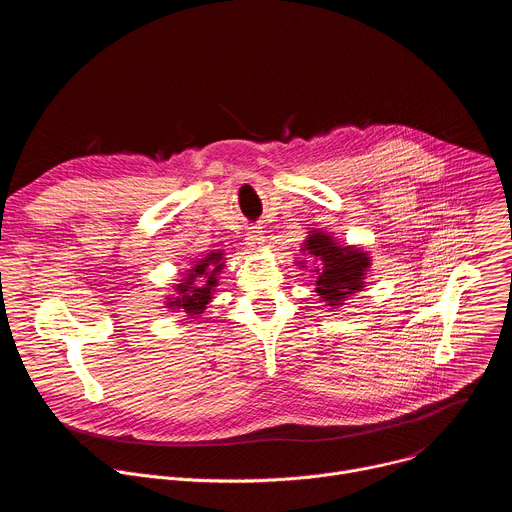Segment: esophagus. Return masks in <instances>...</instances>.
Wrapping results in <instances>:
<instances>
[{"instance_id": "esophagus-1", "label": "esophagus", "mask_w": 512, "mask_h": 512, "mask_svg": "<svg viewBox=\"0 0 512 512\" xmlns=\"http://www.w3.org/2000/svg\"><path fill=\"white\" fill-rule=\"evenodd\" d=\"M245 241H247V245H249L251 249H261V247L265 245V235H263V231H259L257 227H251V229L247 231V235H245Z\"/></svg>"}]
</instances>
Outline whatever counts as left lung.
Masks as SVG:
<instances>
[{
    "label": "left lung",
    "instance_id": "obj_1",
    "mask_svg": "<svg viewBox=\"0 0 512 512\" xmlns=\"http://www.w3.org/2000/svg\"><path fill=\"white\" fill-rule=\"evenodd\" d=\"M304 253L320 261L316 271V291L328 306H342V302L360 291L364 271L371 265L367 253L354 247H338L328 235L312 233L306 241Z\"/></svg>",
    "mask_w": 512,
    "mask_h": 512
}]
</instances>
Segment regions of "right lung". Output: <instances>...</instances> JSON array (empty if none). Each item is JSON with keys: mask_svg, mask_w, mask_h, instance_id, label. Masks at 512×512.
<instances>
[{"mask_svg": "<svg viewBox=\"0 0 512 512\" xmlns=\"http://www.w3.org/2000/svg\"><path fill=\"white\" fill-rule=\"evenodd\" d=\"M223 253H210L206 259H200L184 279L178 283V296L170 300V308L184 310L188 316H198L212 300V291L216 285V275L223 269Z\"/></svg>", "mask_w": 512, "mask_h": 512, "instance_id": "1", "label": "right lung"}]
</instances>
